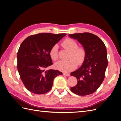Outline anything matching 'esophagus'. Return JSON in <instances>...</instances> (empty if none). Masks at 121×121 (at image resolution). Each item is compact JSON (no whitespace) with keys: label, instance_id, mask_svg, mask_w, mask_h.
I'll use <instances>...</instances> for the list:
<instances>
[{"label":"esophagus","instance_id":"1","mask_svg":"<svg viewBox=\"0 0 121 121\" xmlns=\"http://www.w3.org/2000/svg\"><path fill=\"white\" fill-rule=\"evenodd\" d=\"M63 75L65 76H69V73H63Z\"/></svg>","mask_w":121,"mask_h":121}]
</instances>
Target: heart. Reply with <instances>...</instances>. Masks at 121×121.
<instances>
[{
  "label": "heart",
  "instance_id": "1",
  "mask_svg": "<svg viewBox=\"0 0 121 121\" xmlns=\"http://www.w3.org/2000/svg\"><path fill=\"white\" fill-rule=\"evenodd\" d=\"M61 46L64 48L70 51L68 61H59L55 65L56 68L60 71L69 72L74 70L78 65H81L85 60L86 51L83 46H78V44L74 40L70 38L65 39L61 42ZM49 56L53 60H56L58 58L57 46L54 45L49 50Z\"/></svg>",
  "mask_w": 121,
  "mask_h": 121
}]
</instances>
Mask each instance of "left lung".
<instances>
[{
	"mask_svg": "<svg viewBox=\"0 0 121 121\" xmlns=\"http://www.w3.org/2000/svg\"><path fill=\"white\" fill-rule=\"evenodd\" d=\"M77 39L85 48L86 56L82 66L71 75L76 77L77 85L71 88L73 92L84 96L97 90L104 81L108 65L107 48L98 36L90 33L69 34Z\"/></svg>",
	"mask_w": 121,
	"mask_h": 121,
	"instance_id": "1",
	"label": "left lung"
}]
</instances>
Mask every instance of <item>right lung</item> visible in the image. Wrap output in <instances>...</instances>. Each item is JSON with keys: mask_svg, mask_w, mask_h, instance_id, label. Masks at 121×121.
<instances>
[{"mask_svg": "<svg viewBox=\"0 0 121 121\" xmlns=\"http://www.w3.org/2000/svg\"><path fill=\"white\" fill-rule=\"evenodd\" d=\"M66 34L42 33L29 36L21 43L17 53V68L25 87L36 94L47 93L52 89L53 80L63 73L45 68L52 65L50 48Z\"/></svg>", "mask_w": 121, "mask_h": 121, "instance_id": "right-lung-1", "label": "right lung"}]
</instances>
